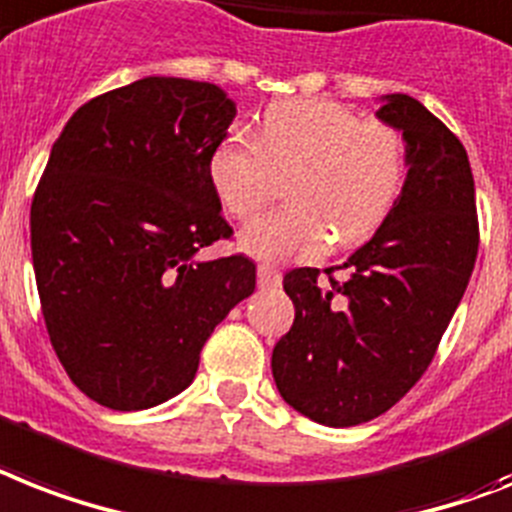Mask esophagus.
<instances>
[{"label": "esophagus", "instance_id": "1", "mask_svg": "<svg viewBox=\"0 0 512 512\" xmlns=\"http://www.w3.org/2000/svg\"><path fill=\"white\" fill-rule=\"evenodd\" d=\"M281 281V273L273 263H260L257 265V284L260 286H276Z\"/></svg>", "mask_w": 512, "mask_h": 512}]
</instances>
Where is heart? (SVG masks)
<instances>
[{
	"label": "heart",
	"mask_w": 512,
	"mask_h": 512,
	"mask_svg": "<svg viewBox=\"0 0 512 512\" xmlns=\"http://www.w3.org/2000/svg\"><path fill=\"white\" fill-rule=\"evenodd\" d=\"M210 184L239 220L255 218L289 181L292 205L255 220L242 247L255 257H313L334 239L365 242L392 215L407 176L405 139L384 120H363L326 99L270 107L255 139L231 128L210 155Z\"/></svg>",
	"instance_id": "obj_1"
}]
</instances>
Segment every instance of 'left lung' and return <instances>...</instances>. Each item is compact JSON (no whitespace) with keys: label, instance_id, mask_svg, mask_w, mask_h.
Returning <instances> with one entry per match:
<instances>
[{"label":"left lung","instance_id":"8db88e82","mask_svg":"<svg viewBox=\"0 0 512 512\" xmlns=\"http://www.w3.org/2000/svg\"><path fill=\"white\" fill-rule=\"evenodd\" d=\"M378 118L402 131L407 178L392 215L336 270L294 268L289 334L273 378L294 410L323 426L373 421L426 373L479 255L471 162L418 99L389 94Z\"/></svg>","mask_w":512,"mask_h":512}]
</instances>
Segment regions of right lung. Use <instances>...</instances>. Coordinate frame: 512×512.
I'll return each instance as SVG.
<instances>
[{
    "mask_svg": "<svg viewBox=\"0 0 512 512\" xmlns=\"http://www.w3.org/2000/svg\"><path fill=\"white\" fill-rule=\"evenodd\" d=\"M236 115L215 83L149 76L99 94L54 141L31 202L49 342L70 381L110 410H144L194 381L199 352L255 292L231 239L210 155Z\"/></svg>",
    "mask_w": 512,
    "mask_h": 512,
    "instance_id": "1",
    "label": "right lung"
}]
</instances>
